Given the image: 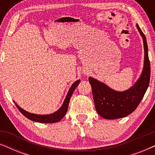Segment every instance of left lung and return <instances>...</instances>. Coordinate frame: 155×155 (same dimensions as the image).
<instances>
[{
	"mask_svg": "<svg viewBox=\"0 0 155 155\" xmlns=\"http://www.w3.org/2000/svg\"><path fill=\"white\" fill-rule=\"evenodd\" d=\"M137 28L142 36L145 48L144 68L140 78L132 87L125 92H116L102 82L89 78L92 86L95 109L101 117L106 119H116L127 116L134 111L143 98L149 86L150 63L146 37L138 25Z\"/></svg>",
	"mask_w": 155,
	"mask_h": 155,
	"instance_id": "8db88e82",
	"label": "left lung"
}]
</instances>
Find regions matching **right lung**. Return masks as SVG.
Listing matches in <instances>:
<instances>
[{
  "label": "right lung",
  "mask_w": 155,
  "mask_h": 155,
  "mask_svg": "<svg viewBox=\"0 0 155 155\" xmlns=\"http://www.w3.org/2000/svg\"><path fill=\"white\" fill-rule=\"evenodd\" d=\"M80 80H78L72 84L71 87L69 90L68 93L67 97H65V99L64 102L63 104L62 107H61L58 111H56L54 114H48V115H38V114H34L29 113V112H27L26 111H25V110H23L22 109H21V108L19 107L17 104H15V105L16 107H18L19 111H20L21 113L25 116V117H27V118H29V119L33 120V121L44 123V124L56 123L62 119V118L64 117L65 114H66L68 107L70 99H71V97L72 96V94H73L74 90H75V88L77 87L78 84L80 83Z\"/></svg>",
  "instance_id": "obj_1"
}]
</instances>
